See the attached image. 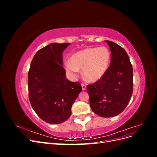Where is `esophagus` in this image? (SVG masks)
<instances>
[{
    "label": "esophagus",
    "instance_id": "34e87169",
    "mask_svg": "<svg viewBox=\"0 0 157 157\" xmlns=\"http://www.w3.org/2000/svg\"><path fill=\"white\" fill-rule=\"evenodd\" d=\"M81 86H82V90H85L86 89V84H81Z\"/></svg>",
    "mask_w": 157,
    "mask_h": 157
}]
</instances>
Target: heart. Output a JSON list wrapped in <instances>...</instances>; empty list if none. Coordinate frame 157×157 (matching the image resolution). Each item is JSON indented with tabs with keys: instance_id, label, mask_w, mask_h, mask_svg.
<instances>
[{
	"instance_id": "heart-1",
	"label": "heart",
	"mask_w": 157,
	"mask_h": 157,
	"mask_svg": "<svg viewBox=\"0 0 157 157\" xmlns=\"http://www.w3.org/2000/svg\"><path fill=\"white\" fill-rule=\"evenodd\" d=\"M111 53L104 46L87 48L75 52L70 61L64 64L66 73L71 79L78 77L79 70H82L84 77L90 82L100 80L109 68Z\"/></svg>"
}]
</instances>
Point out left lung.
I'll return each mask as SVG.
<instances>
[{
    "label": "left lung",
    "mask_w": 157,
    "mask_h": 157,
    "mask_svg": "<svg viewBox=\"0 0 157 157\" xmlns=\"http://www.w3.org/2000/svg\"><path fill=\"white\" fill-rule=\"evenodd\" d=\"M110 48L111 64L105 75L87 86L92 110L101 117L122 113L133 92V69L126 52L121 46L105 40Z\"/></svg>",
    "instance_id": "8db88e82"
}]
</instances>
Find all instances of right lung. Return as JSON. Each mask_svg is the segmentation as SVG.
<instances>
[{
  "label": "right lung",
  "instance_id": "obj_1",
  "mask_svg": "<svg viewBox=\"0 0 157 157\" xmlns=\"http://www.w3.org/2000/svg\"><path fill=\"white\" fill-rule=\"evenodd\" d=\"M70 43H51L38 51L28 73L31 105L42 120L60 124L71 115V107L82 89L65 78L63 52Z\"/></svg>",
  "mask_w": 157,
  "mask_h": 157
}]
</instances>
